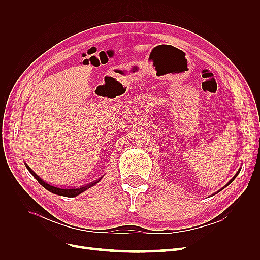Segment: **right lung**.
Wrapping results in <instances>:
<instances>
[{"mask_svg": "<svg viewBox=\"0 0 260 260\" xmlns=\"http://www.w3.org/2000/svg\"><path fill=\"white\" fill-rule=\"evenodd\" d=\"M27 168H28V170L31 172V175H32V176L37 179L38 182L40 183L44 188H46V190L52 192V193H54V194L61 195V196H66V198H75V196L81 194V193L84 192L85 190H88L89 187H91V186H93V185H95V184L99 182V181L101 180V178H100V179L96 180V181H93V182H91V183H89V184L82 185V186L78 187V188H59V187L53 186V185H50V184H48L46 182H44V181H43L41 178H39V176H37V175L35 174L34 170H31V168H30L29 166H27Z\"/></svg>", "mask_w": 260, "mask_h": 260, "instance_id": "right-lung-1", "label": "right lung"}]
</instances>
